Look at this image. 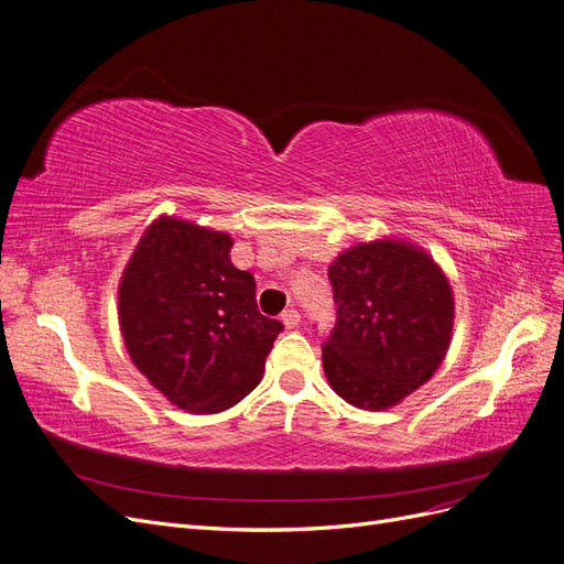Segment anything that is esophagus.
<instances>
[{"label":"esophagus","mask_w":564,"mask_h":564,"mask_svg":"<svg viewBox=\"0 0 564 564\" xmlns=\"http://www.w3.org/2000/svg\"><path fill=\"white\" fill-rule=\"evenodd\" d=\"M280 319H282V324H284L286 329H294V327H299L301 315H299V311H294V308H286Z\"/></svg>","instance_id":"esophagus-1"}]
</instances>
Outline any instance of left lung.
Here are the masks:
<instances>
[{"instance_id": "8db88e82", "label": "left lung", "mask_w": 564, "mask_h": 564, "mask_svg": "<svg viewBox=\"0 0 564 564\" xmlns=\"http://www.w3.org/2000/svg\"><path fill=\"white\" fill-rule=\"evenodd\" d=\"M338 319L322 348L338 398L365 412L400 404L433 379L454 332V292L423 247L381 237L329 265Z\"/></svg>"}]
</instances>
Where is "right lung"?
Here are the masks:
<instances>
[{
    "label": "right lung",
    "instance_id": "add662e5",
    "mask_svg": "<svg viewBox=\"0 0 564 564\" xmlns=\"http://www.w3.org/2000/svg\"><path fill=\"white\" fill-rule=\"evenodd\" d=\"M232 237L178 216L152 220L117 286L124 346L143 377L191 414H218L259 386L282 324L256 308Z\"/></svg>",
    "mask_w": 564,
    "mask_h": 564
}]
</instances>
